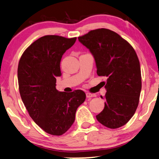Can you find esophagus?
<instances>
[{
    "label": "esophagus",
    "instance_id": "esophagus-1",
    "mask_svg": "<svg viewBox=\"0 0 159 159\" xmlns=\"http://www.w3.org/2000/svg\"><path fill=\"white\" fill-rule=\"evenodd\" d=\"M86 97L87 98H91V97H96V95L93 93H86Z\"/></svg>",
    "mask_w": 159,
    "mask_h": 159
}]
</instances>
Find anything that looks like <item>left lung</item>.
<instances>
[{"label": "left lung", "instance_id": "8db88e82", "mask_svg": "<svg viewBox=\"0 0 159 159\" xmlns=\"http://www.w3.org/2000/svg\"><path fill=\"white\" fill-rule=\"evenodd\" d=\"M78 39L93 56L98 75L107 77L103 85L107 91L105 106L97 120L109 129L123 126L136 112L141 91L136 51L129 42L106 28L91 30Z\"/></svg>", "mask_w": 159, "mask_h": 159}]
</instances>
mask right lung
Listing matches in <instances>:
<instances>
[{"instance_id":"right-lung-1","label":"right lung","mask_w":159,"mask_h":159,"mask_svg":"<svg viewBox=\"0 0 159 159\" xmlns=\"http://www.w3.org/2000/svg\"><path fill=\"white\" fill-rule=\"evenodd\" d=\"M75 41L76 38L45 35L28 46L19 61L21 99L35 124L53 136L70 129L78 107L86 99L81 90L66 93L56 89V77L61 75V58Z\"/></svg>"}]
</instances>
